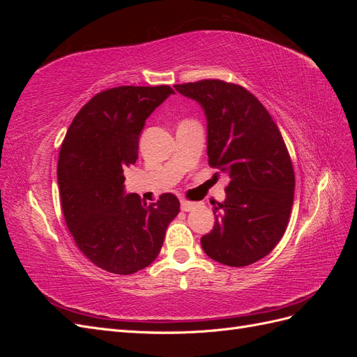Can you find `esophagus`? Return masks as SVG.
<instances>
[{
  "label": "esophagus",
  "instance_id": "1",
  "mask_svg": "<svg viewBox=\"0 0 357 357\" xmlns=\"http://www.w3.org/2000/svg\"><path fill=\"white\" fill-rule=\"evenodd\" d=\"M181 210L183 211H192L193 208H197V202H189V201H185V199H181Z\"/></svg>",
  "mask_w": 357,
  "mask_h": 357
}]
</instances>
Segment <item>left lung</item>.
<instances>
[{"mask_svg": "<svg viewBox=\"0 0 357 357\" xmlns=\"http://www.w3.org/2000/svg\"><path fill=\"white\" fill-rule=\"evenodd\" d=\"M207 119L208 164L229 176L225 202L213 207L214 228L202 250L228 266H247L282 240L294 204L295 172L283 137L253 93L234 83L176 84Z\"/></svg>", "mask_w": 357, "mask_h": 357, "instance_id": "1", "label": "left lung"}]
</instances>
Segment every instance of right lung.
Masks as SVG:
<instances>
[{"mask_svg": "<svg viewBox=\"0 0 357 357\" xmlns=\"http://www.w3.org/2000/svg\"><path fill=\"white\" fill-rule=\"evenodd\" d=\"M171 93L169 86H121L96 93L74 117L58 160L63 218L92 264L128 275L152 264L180 211L172 193L144 204L125 193L123 171L138 159L146 119Z\"/></svg>", "mask_w": 357, "mask_h": 357, "instance_id": "right-lung-1", "label": "right lung"}]
</instances>
